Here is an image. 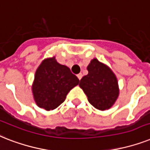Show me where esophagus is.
I'll list each match as a JSON object with an SVG mask.
<instances>
[{
	"mask_svg": "<svg viewBox=\"0 0 150 150\" xmlns=\"http://www.w3.org/2000/svg\"><path fill=\"white\" fill-rule=\"evenodd\" d=\"M77 77H78V79H79V80H81V77H82V74H81V73H79V74H78Z\"/></svg>",
	"mask_w": 150,
	"mask_h": 150,
	"instance_id": "34e87169",
	"label": "esophagus"
}]
</instances>
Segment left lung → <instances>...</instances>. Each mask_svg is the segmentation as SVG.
I'll use <instances>...</instances> for the list:
<instances>
[{"label":"left lung","mask_w":150,"mask_h":150,"mask_svg":"<svg viewBox=\"0 0 150 150\" xmlns=\"http://www.w3.org/2000/svg\"><path fill=\"white\" fill-rule=\"evenodd\" d=\"M87 70L88 73L80 80L79 86L96 109H110L119 96L117 78L109 67L96 58L91 61Z\"/></svg>","instance_id":"1"}]
</instances>
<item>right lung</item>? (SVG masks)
<instances>
[{
  "label": "right lung",
  "instance_id": "obj_1",
  "mask_svg": "<svg viewBox=\"0 0 150 150\" xmlns=\"http://www.w3.org/2000/svg\"><path fill=\"white\" fill-rule=\"evenodd\" d=\"M79 79L69 68L57 62L55 57L46 58L36 70L32 85L34 99L38 106L53 110L65 100Z\"/></svg>",
  "mask_w": 150,
  "mask_h": 150
}]
</instances>
